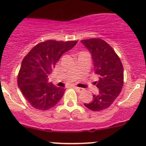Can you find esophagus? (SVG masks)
<instances>
[{
    "mask_svg": "<svg viewBox=\"0 0 146 146\" xmlns=\"http://www.w3.org/2000/svg\"><path fill=\"white\" fill-rule=\"evenodd\" d=\"M74 89H76V90H77V91L78 92H82L83 91V90H84V89H83V88H79V87H76V86H74Z\"/></svg>",
    "mask_w": 146,
    "mask_h": 146,
    "instance_id": "34e87169",
    "label": "esophagus"
}]
</instances>
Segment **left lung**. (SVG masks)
Wrapping results in <instances>:
<instances>
[{
  "instance_id": "left-lung-1",
  "label": "left lung",
  "mask_w": 146,
  "mask_h": 146,
  "mask_svg": "<svg viewBox=\"0 0 146 146\" xmlns=\"http://www.w3.org/2000/svg\"><path fill=\"white\" fill-rule=\"evenodd\" d=\"M91 54L95 73L99 81L94 84L99 88L98 95L84 105L90 110L100 111L107 109L120 93L123 86V66L118 56L104 40L91 38L81 40Z\"/></svg>"
}]
</instances>
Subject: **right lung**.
I'll use <instances>...</instances> for the list:
<instances>
[{"label":"right lung","mask_w":146,"mask_h":146,"mask_svg":"<svg viewBox=\"0 0 146 146\" xmlns=\"http://www.w3.org/2000/svg\"><path fill=\"white\" fill-rule=\"evenodd\" d=\"M77 41L47 40L37 44L23 59L17 84L23 96L36 109L46 111L57 104L65 90L48 82L56 62Z\"/></svg>","instance_id":"1"}]
</instances>
